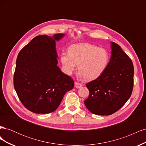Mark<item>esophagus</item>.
Returning <instances> with one entry per match:
<instances>
[{
    "instance_id": "1",
    "label": "esophagus",
    "mask_w": 146,
    "mask_h": 146,
    "mask_svg": "<svg viewBox=\"0 0 146 146\" xmlns=\"http://www.w3.org/2000/svg\"><path fill=\"white\" fill-rule=\"evenodd\" d=\"M74 85H75V87H76V88H81L82 86V84L81 83H79L78 82L75 83Z\"/></svg>"
}]
</instances>
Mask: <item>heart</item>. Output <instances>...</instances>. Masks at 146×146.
<instances>
[{"mask_svg":"<svg viewBox=\"0 0 146 146\" xmlns=\"http://www.w3.org/2000/svg\"><path fill=\"white\" fill-rule=\"evenodd\" d=\"M110 61L108 51L89 43L72 45L69 53L61 54V61L66 74H72L76 69L86 81L99 78L108 68Z\"/></svg>","mask_w":146,"mask_h":146,"instance_id":"heart-1","label":"heart"}]
</instances>
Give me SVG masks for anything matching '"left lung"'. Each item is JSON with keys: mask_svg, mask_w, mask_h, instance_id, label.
Segmentation results:
<instances>
[{"mask_svg": "<svg viewBox=\"0 0 146 146\" xmlns=\"http://www.w3.org/2000/svg\"><path fill=\"white\" fill-rule=\"evenodd\" d=\"M111 56L104 74L86 86L89 97L84 103L97 115L108 116L123 107L131 96L134 68L131 59L116 43L111 42Z\"/></svg>", "mask_w": 146, "mask_h": 146, "instance_id": "8db88e82", "label": "left lung"}]
</instances>
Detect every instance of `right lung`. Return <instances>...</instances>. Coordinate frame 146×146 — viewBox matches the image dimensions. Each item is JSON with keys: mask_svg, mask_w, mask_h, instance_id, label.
<instances>
[{"mask_svg": "<svg viewBox=\"0 0 146 146\" xmlns=\"http://www.w3.org/2000/svg\"><path fill=\"white\" fill-rule=\"evenodd\" d=\"M64 36L63 33L37 36L17 55L15 89L22 104L33 113L54 111L66 92L74 88V80L57 66L56 41Z\"/></svg>", "mask_w": 146, "mask_h": 146, "instance_id": "add662e5", "label": "right lung"}]
</instances>
